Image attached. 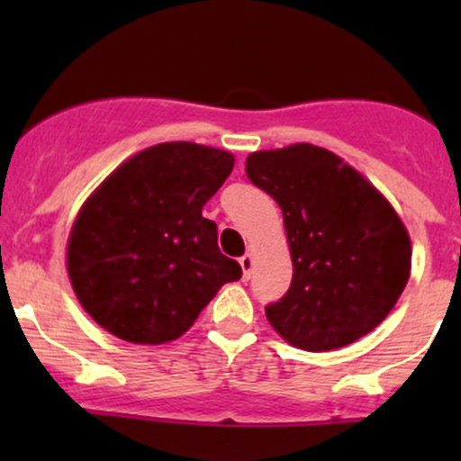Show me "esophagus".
I'll return each instance as SVG.
<instances>
[{
    "label": "esophagus",
    "instance_id": "1",
    "mask_svg": "<svg viewBox=\"0 0 461 461\" xmlns=\"http://www.w3.org/2000/svg\"><path fill=\"white\" fill-rule=\"evenodd\" d=\"M239 263H240V267H243V276L249 278V274H252V269H254V257H252V254H245V257H240Z\"/></svg>",
    "mask_w": 461,
    "mask_h": 461
}]
</instances>
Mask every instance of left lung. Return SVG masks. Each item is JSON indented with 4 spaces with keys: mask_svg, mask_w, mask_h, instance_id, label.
Masks as SVG:
<instances>
[{
    "mask_svg": "<svg viewBox=\"0 0 461 461\" xmlns=\"http://www.w3.org/2000/svg\"><path fill=\"white\" fill-rule=\"evenodd\" d=\"M245 171L281 207L294 265L290 290L265 308L272 328L310 352L375 330L411 276V239L393 204L314 144L257 151Z\"/></svg>",
    "mask_w": 461,
    "mask_h": 461,
    "instance_id": "1",
    "label": "left lung"
}]
</instances>
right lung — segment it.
<instances>
[{"instance_id":"1","label":"right lung","mask_w":461,"mask_h":461,"mask_svg":"<svg viewBox=\"0 0 461 461\" xmlns=\"http://www.w3.org/2000/svg\"><path fill=\"white\" fill-rule=\"evenodd\" d=\"M234 156L162 142L129 158L82 204L67 267L82 308L106 332L158 346L187 332L221 285L243 269L218 249L203 207Z\"/></svg>"}]
</instances>
